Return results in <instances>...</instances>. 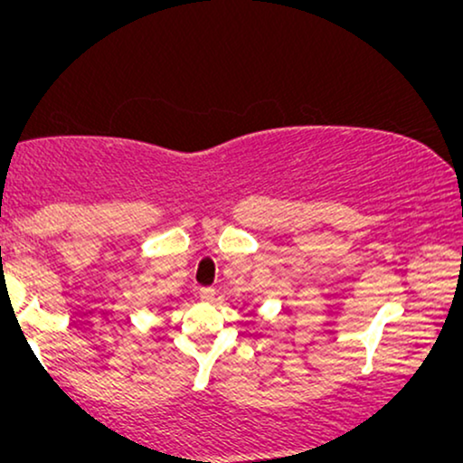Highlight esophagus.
<instances>
[{"instance_id":"1","label":"esophagus","mask_w":463,"mask_h":463,"mask_svg":"<svg viewBox=\"0 0 463 463\" xmlns=\"http://www.w3.org/2000/svg\"><path fill=\"white\" fill-rule=\"evenodd\" d=\"M198 297L202 301H213L214 299V290L213 288H200Z\"/></svg>"}]
</instances>
